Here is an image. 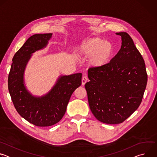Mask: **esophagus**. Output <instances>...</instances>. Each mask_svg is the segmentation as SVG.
<instances>
[{
	"label": "esophagus",
	"instance_id": "34e87169",
	"mask_svg": "<svg viewBox=\"0 0 157 157\" xmlns=\"http://www.w3.org/2000/svg\"><path fill=\"white\" fill-rule=\"evenodd\" d=\"M87 81V78L86 76L82 77V85L84 86L86 83Z\"/></svg>",
	"mask_w": 157,
	"mask_h": 157
}]
</instances>
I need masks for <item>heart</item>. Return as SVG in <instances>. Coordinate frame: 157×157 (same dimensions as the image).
I'll use <instances>...</instances> for the list:
<instances>
[{"instance_id": "1", "label": "heart", "mask_w": 157, "mask_h": 157, "mask_svg": "<svg viewBox=\"0 0 157 157\" xmlns=\"http://www.w3.org/2000/svg\"><path fill=\"white\" fill-rule=\"evenodd\" d=\"M113 50L110 42L94 37L85 40L78 50V54L85 58L89 56V64L94 68H101L109 61Z\"/></svg>"}]
</instances>
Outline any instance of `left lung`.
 I'll use <instances>...</instances> for the list:
<instances>
[{
	"instance_id": "left-lung-1",
	"label": "left lung",
	"mask_w": 157,
	"mask_h": 157,
	"mask_svg": "<svg viewBox=\"0 0 157 157\" xmlns=\"http://www.w3.org/2000/svg\"><path fill=\"white\" fill-rule=\"evenodd\" d=\"M117 55L101 68H90L85 84L90 109L100 122L108 124L123 122L142 102L147 83L143 57L126 32Z\"/></svg>"
}]
</instances>
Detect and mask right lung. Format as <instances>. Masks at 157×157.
I'll return each instance as SVG.
<instances>
[{
  "mask_svg": "<svg viewBox=\"0 0 157 157\" xmlns=\"http://www.w3.org/2000/svg\"><path fill=\"white\" fill-rule=\"evenodd\" d=\"M52 33L31 36L14 55L8 77V88L18 113L29 122L38 127L58 123L64 115L67 105L75 89L81 85V73L62 76L51 91L43 96H32L24 82L25 66L32 54L45 47Z\"/></svg>",
  "mask_w": 157,
  "mask_h": 157,
  "instance_id": "obj_1",
  "label": "right lung"
}]
</instances>
